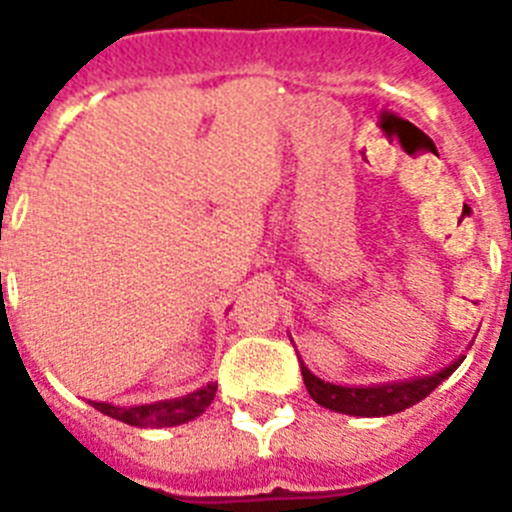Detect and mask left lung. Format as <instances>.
Here are the masks:
<instances>
[{"label":"left lung","mask_w":512,"mask_h":512,"mask_svg":"<svg viewBox=\"0 0 512 512\" xmlns=\"http://www.w3.org/2000/svg\"><path fill=\"white\" fill-rule=\"evenodd\" d=\"M464 356L454 359L443 369L433 374H423V377L413 379H397V382H379V384H333L325 379L315 377L300 359L302 379L310 392V397L323 408L333 410V413L356 415V418H384V415H395L402 410L413 408L415 402L431 395L443 379H449L451 374L459 369Z\"/></svg>","instance_id":"left-lung-1"}]
</instances>
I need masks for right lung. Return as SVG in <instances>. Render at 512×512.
I'll list each match as a JSON object with an SVG mask.
<instances>
[{
    "mask_svg": "<svg viewBox=\"0 0 512 512\" xmlns=\"http://www.w3.org/2000/svg\"><path fill=\"white\" fill-rule=\"evenodd\" d=\"M215 392L217 382H210L184 397L151 402V405H133V408H120V405H112V402H89L99 413L110 415L120 423L135 425V428H171V425H182L200 418L210 408V402L215 400Z\"/></svg>",
    "mask_w": 512,
    "mask_h": 512,
    "instance_id": "add662e5",
    "label": "right lung"
}]
</instances>
